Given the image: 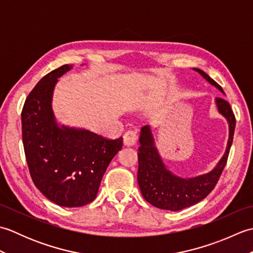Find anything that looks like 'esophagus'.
I'll return each instance as SVG.
<instances>
[{
    "mask_svg": "<svg viewBox=\"0 0 253 253\" xmlns=\"http://www.w3.org/2000/svg\"><path fill=\"white\" fill-rule=\"evenodd\" d=\"M137 140H138V137H137L136 131L128 130L125 132V135H124V144L127 147L135 146L137 143Z\"/></svg>",
    "mask_w": 253,
    "mask_h": 253,
    "instance_id": "esophagus-1",
    "label": "esophagus"
}]
</instances>
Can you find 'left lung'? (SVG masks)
<instances>
[{
    "label": "left lung",
    "mask_w": 253,
    "mask_h": 253,
    "mask_svg": "<svg viewBox=\"0 0 253 253\" xmlns=\"http://www.w3.org/2000/svg\"><path fill=\"white\" fill-rule=\"evenodd\" d=\"M208 82L222 91L221 85L199 68H193ZM218 112L226 118L229 126V137L226 151L217 165L210 173L193 178H181L171 174L166 169L163 160L154 144V138L150 126L141 128L140 147L138 148V184L144 200L159 209L179 211L203 200L217 184L219 176L226 165L230 147L233 143L236 118L228 102L223 98H216Z\"/></svg>",
    "instance_id": "left-lung-1"
}]
</instances>
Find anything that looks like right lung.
<instances>
[{
  "label": "right lung",
  "instance_id": "obj_1",
  "mask_svg": "<svg viewBox=\"0 0 253 253\" xmlns=\"http://www.w3.org/2000/svg\"><path fill=\"white\" fill-rule=\"evenodd\" d=\"M72 66L63 65L42 78L27 96L21 111L23 143L36 187L57 206L78 208L93 201L102 177L123 146L85 129L60 127L52 110L57 78Z\"/></svg>",
  "mask_w": 253,
  "mask_h": 253
}]
</instances>
